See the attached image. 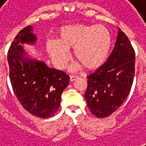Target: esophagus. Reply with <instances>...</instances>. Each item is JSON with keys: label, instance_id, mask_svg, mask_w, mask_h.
I'll list each match as a JSON object with an SVG mask.
<instances>
[{"label": "esophagus", "instance_id": "34e87169", "mask_svg": "<svg viewBox=\"0 0 146 146\" xmlns=\"http://www.w3.org/2000/svg\"><path fill=\"white\" fill-rule=\"evenodd\" d=\"M78 78V76H75V75H71L70 76V82H73Z\"/></svg>", "mask_w": 146, "mask_h": 146}]
</instances>
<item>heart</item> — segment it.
<instances>
[{"label": "heart", "mask_w": 146, "mask_h": 146, "mask_svg": "<svg viewBox=\"0 0 146 146\" xmlns=\"http://www.w3.org/2000/svg\"><path fill=\"white\" fill-rule=\"evenodd\" d=\"M58 40H47L46 47L52 62L63 69L70 60L68 50L73 48V54L81 62L72 68H78L82 64L88 69L101 66L108 59L112 47L110 31L103 25L71 24L60 29Z\"/></svg>", "instance_id": "heart-1"}]
</instances>
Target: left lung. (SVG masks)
Returning a JSON list of instances; mask_svg holds the SVG:
<instances>
[{
  "label": "left lung",
  "mask_w": 146,
  "mask_h": 146,
  "mask_svg": "<svg viewBox=\"0 0 146 146\" xmlns=\"http://www.w3.org/2000/svg\"><path fill=\"white\" fill-rule=\"evenodd\" d=\"M135 57L128 37L118 29L112 54L103 65L87 76L85 98L96 117H108L123 104L133 82Z\"/></svg>",
  "instance_id": "obj_1"
}]
</instances>
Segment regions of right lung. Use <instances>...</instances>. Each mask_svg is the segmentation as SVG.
Wrapping results in <instances>:
<instances>
[{"label": "right lung", "mask_w": 146, "mask_h": 146, "mask_svg": "<svg viewBox=\"0 0 146 146\" xmlns=\"http://www.w3.org/2000/svg\"><path fill=\"white\" fill-rule=\"evenodd\" d=\"M31 25L22 29L10 46L7 56L10 79L23 107L34 116L47 118L59 110L61 95L68 85L69 76L27 54L22 45H34L37 40Z\"/></svg>", "instance_id": "obj_1"}]
</instances>
